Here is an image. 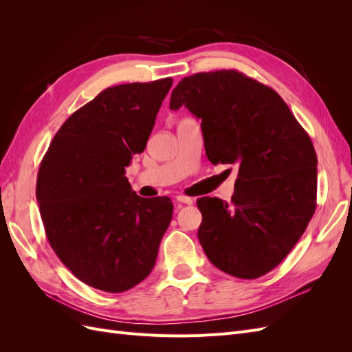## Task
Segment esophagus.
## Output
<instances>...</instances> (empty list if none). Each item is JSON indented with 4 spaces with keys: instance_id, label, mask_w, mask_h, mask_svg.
Returning a JSON list of instances; mask_svg holds the SVG:
<instances>
[{
    "instance_id": "esophagus-1",
    "label": "esophagus",
    "mask_w": 352,
    "mask_h": 352,
    "mask_svg": "<svg viewBox=\"0 0 352 352\" xmlns=\"http://www.w3.org/2000/svg\"><path fill=\"white\" fill-rule=\"evenodd\" d=\"M176 201L177 202H182V204H188V206H192L194 204V198L186 197V195H177Z\"/></svg>"
}]
</instances>
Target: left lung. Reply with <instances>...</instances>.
Here are the masks:
<instances>
[{
  "label": "left lung",
  "instance_id": "left-lung-1",
  "mask_svg": "<svg viewBox=\"0 0 352 352\" xmlns=\"http://www.w3.org/2000/svg\"><path fill=\"white\" fill-rule=\"evenodd\" d=\"M201 120L212 164H238L230 202L202 197L198 239L217 269L257 279L280 264L316 211L317 155L280 95L238 70L184 78L170 110Z\"/></svg>",
  "mask_w": 352,
  "mask_h": 352
}]
</instances>
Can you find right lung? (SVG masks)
<instances>
[{"label":"right lung","instance_id":"right-lung-1","mask_svg":"<svg viewBox=\"0 0 352 352\" xmlns=\"http://www.w3.org/2000/svg\"><path fill=\"white\" fill-rule=\"evenodd\" d=\"M172 83L104 89L63 123L41 162L36 199L47 239L95 289L124 292L154 269L172 199L138 197L124 167L145 150Z\"/></svg>","mask_w":352,"mask_h":352}]
</instances>
